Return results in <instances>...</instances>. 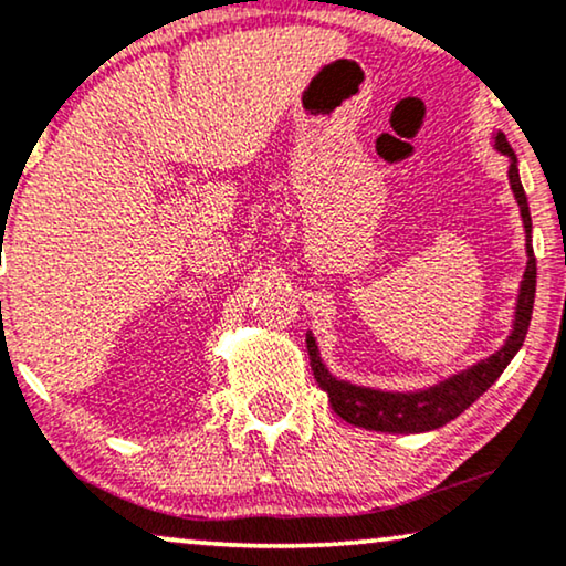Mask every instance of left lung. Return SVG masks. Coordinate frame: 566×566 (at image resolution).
<instances>
[{
    "label": "left lung",
    "mask_w": 566,
    "mask_h": 566,
    "mask_svg": "<svg viewBox=\"0 0 566 566\" xmlns=\"http://www.w3.org/2000/svg\"><path fill=\"white\" fill-rule=\"evenodd\" d=\"M492 146L494 151L507 159V182L510 190H513L517 208H521V221L525 231V258H528L525 260V273L515 298L513 324H510L505 343L500 345V350L486 355L484 360L471 363V366L455 370V374L446 376L443 381L424 386V389L386 391L337 378L327 366H324L314 332L308 329L306 350L308 360H312L316 384L327 391L329 405L337 412V417H343L345 422L355 424V428H366L376 432H428L443 428L446 422L455 420L463 409L474 405V401L497 381L502 370L507 368V363L513 360L517 350L523 347V339L528 335V324L533 314V298H536V258H533L531 242V208L521 182V172H517V157L515 151L510 149L502 130H492Z\"/></svg>",
    "instance_id": "8db88e82"
}]
</instances>
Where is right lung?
<instances>
[{"instance_id": "add662e5", "label": "right lung", "mask_w": 566, "mask_h": 566, "mask_svg": "<svg viewBox=\"0 0 566 566\" xmlns=\"http://www.w3.org/2000/svg\"><path fill=\"white\" fill-rule=\"evenodd\" d=\"M2 242H4V239H2Z\"/></svg>"}]
</instances>
